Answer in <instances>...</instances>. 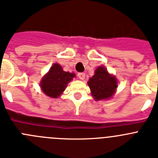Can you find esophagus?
Segmentation results:
<instances>
[{"instance_id":"esophagus-1","label":"esophagus","mask_w":158,"mask_h":158,"mask_svg":"<svg viewBox=\"0 0 158 158\" xmlns=\"http://www.w3.org/2000/svg\"><path fill=\"white\" fill-rule=\"evenodd\" d=\"M77 76H78V77L80 78L81 80H82V81H83L85 78V74L84 73H78Z\"/></svg>"}]
</instances>
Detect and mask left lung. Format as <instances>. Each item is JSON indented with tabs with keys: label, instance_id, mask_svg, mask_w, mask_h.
I'll list each match as a JSON object with an SVG mask.
<instances>
[{
	"label": "left lung",
	"instance_id": "obj_1",
	"mask_svg": "<svg viewBox=\"0 0 158 158\" xmlns=\"http://www.w3.org/2000/svg\"><path fill=\"white\" fill-rule=\"evenodd\" d=\"M91 95L95 100L112 98L118 87V80L104 66H98L95 73L88 81Z\"/></svg>",
	"mask_w": 158,
	"mask_h": 158
}]
</instances>
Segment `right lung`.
I'll use <instances>...</instances> for the list:
<instances>
[{
  "mask_svg": "<svg viewBox=\"0 0 158 158\" xmlns=\"http://www.w3.org/2000/svg\"><path fill=\"white\" fill-rule=\"evenodd\" d=\"M76 77L74 73L65 72L58 63H54L40 83L41 90L51 98H58L65 91L68 83Z\"/></svg>",
  "mask_w": 158,
  "mask_h": 158,
  "instance_id": "obj_1",
  "label": "right lung"
}]
</instances>
